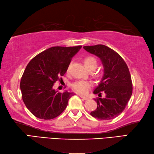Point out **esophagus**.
<instances>
[{
	"instance_id": "obj_1",
	"label": "esophagus",
	"mask_w": 154,
	"mask_h": 154,
	"mask_svg": "<svg viewBox=\"0 0 154 154\" xmlns=\"http://www.w3.org/2000/svg\"><path fill=\"white\" fill-rule=\"evenodd\" d=\"M79 96H80V97H81V98L83 99L84 100H88V98L86 97H85V96H83V95H80Z\"/></svg>"
}]
</instances>
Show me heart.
Masks as SVG:
<instances>
[{"mask_svg": "<svg viewBox=\"0 0 154 154\" xmlns=\"http://www.w3.org/2000/svg\"><path fill=\"white\" fill-rule=\"evenodd\" d=\"M84 64H85V67L89 69L90 68H96L97 65V60L92 56L87 57L84 59ZM67 72L69 71V67L67 68ZM93 85L91 81H84V80H79L74 82L71 85L72 88L75 91H76L78 93L81 94H85L89 91V89Z\"/></svg>", "mask_w": 154, "mask_h": 154, "instance_id": "1", "label": "heart"}]
</instances>
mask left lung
Segmentation results:
<instances>
[{
    "mask_svg": "<svg viewBox=\"0 0 154 154\" xmlns=\"http://www.w3.org/2000/svg\"><path fill=\"white\" fill-rule=\"evenodd\" d=\"M83 49L101 59L104 74L93 93L99 97L95 99L97 107L91 111L95 118L112 119L125 109L132 95V81L129 69L124 60L115 51L103 45L85 46ZM106 97L101 98V93Z\"/></svg>",
    "mask_w": 154,
    "mask_h": 154,
    "instance_id": "obj_1",
    "label": "left lung"
}]
</instances>
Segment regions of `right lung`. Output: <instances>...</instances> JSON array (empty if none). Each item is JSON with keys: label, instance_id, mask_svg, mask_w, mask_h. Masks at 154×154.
<instances>
[{"label": "right lung", "instance_id": "right-lung-1", "mask_svg": "<svg viewBox=\"0 0 154 154\" xmlns=\"http://www.w3.org/2000/svg\"><path fill=\"white\" fill-rule=\"evenodd\" d=\"M82 46L53 47L31 60L23 74L20 88L23 102L31 113L42 119H51L65 109L73 93L53 88L67 70L73 57Z\"/></svg>", "mask_w": 154, "mask_h": 154}]
</instances>
